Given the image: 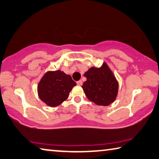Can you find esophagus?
<instances>
[{"mask_svg": "<svg viewBox=\"0 0 159 159\" xmlns=\"http://www.w3.org/2000/svg\"><path fill=\"white\" fill-rule=\"evenodd\" d=\"M77 84L79 86H82V80H79V81L77 82Z\"/></svg>", "mask_w": 159, "mask_h": 159, "instance_id": "1", "label": "esophagus"}]
</instances>
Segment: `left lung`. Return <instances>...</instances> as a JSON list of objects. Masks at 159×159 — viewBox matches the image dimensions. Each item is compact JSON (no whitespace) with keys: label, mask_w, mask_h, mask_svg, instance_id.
<instances>
[{"label":"left lung","mask_w":159,"mask_h":159,"mask_svg":"<svg viewBox=\"0 0 159 159\" xmlns=\"http://www.w3.org/2000/svg\"><path fill=\"white\" fill-rule=\"evenodd\" d=\"M84 75L87 81L82 87L89 101L102 106H107L115 101L119 84L106 63L101 68L91 67Z\"/></svg>","instance_id":"obj_1"}]
</instances>
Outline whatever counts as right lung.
Wrapping results in <instances>:
<instances>
[{
  "mask_svg": "<svg viewBox=\"0 0 159 159\" xmlns=\"http://www.w3.org/2000/svg\"><path fill=\"white\" fill-rule=\"evenodd\" d=\"M75 85L70 75L63 71H48L38 85V96L48 106L57 107L68 98Z\"/></svg>",
  "mask_w": 159,
  "mask_h": 159,
  "instance_id": "add662e5",
  "label": "right lung"
}]
</instances>
